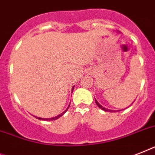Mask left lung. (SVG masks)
Instances as JSON below:
<instances>
[{"label": "left lung", "mask_w": 155, "mask_h": 155, "mask_svg": "<svg viewBox=\"0 0 155 155\" xmlns=\"http://www.w3.org/2000/svg\"><path fill=\"white\" fill-rule=\"evenodd\" d=\"M96 104H97V106H98V107H99L100 108H101L102 110L106 111V112H113V110H110V109H108V108H104V107H103V106H102V105H101V104H100L98 103V101H97V100H96ZM118 111H120V110H118Z\"/></svg>", "instance_id": "obj_1"}]
</instances>
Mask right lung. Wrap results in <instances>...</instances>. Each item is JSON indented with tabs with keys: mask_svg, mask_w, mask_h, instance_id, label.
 Returning a JSON list of instances; mask_svg holds the SVG:
<instances>
[{
	"mask_svg": "<svg viewBox=\"0 0 155 155\" xmlns=\"http://www.w3.org/2000/svg\"><path fill=\"white\" fill-rule=\"evenodd\" d=\"M73 88H74V87H72V90H73ZM69 106H70V105H69ZM69 106H68V108H69ZM68 108H67V109H66V110L64 111V112H63V113H60L59 115L56 116V117H51V118H42V117H37L38 119H39V120H56V119H58V118L60 117H62V116H63V114H64V113H66V112H67V110H68Z\"/></svg>",
	"mask_w": 155,
	"mask_h": 155,
	"instance_id": "right-lung-1",
	"label": "right lung"
}]
</instances>
